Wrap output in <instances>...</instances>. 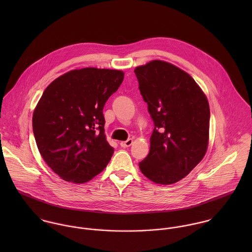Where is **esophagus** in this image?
I'll use <instances>...</instances> for the list:
<instances>
[{"label":"esophagus","instance_id":"1","mask_svg":"<svg viewBox=\"0 0 252 252\" xmlns=\"http://www.w3.org/2000/svg\"><path fill=\"white\" fill-rule=\"evenodd\" d=\"M132 144H133V140L129 139V140L125 141V142H121V143H120V146H121V147H129Z\"/></svg>","mask_w":252,"mask_h":252}]
</instances>
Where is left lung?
<instances>
[{"label":"left lung","instance_id":"obj_1","mask_svg":"<svg viewBox=\"0 0 252 252\" xmlns=\"http://www.w3.org/2000/svg\"><path fill=\"white\" fill-rule=\"evenodd\" d=\"M139 89L154 122L148 155L139 163L158 184L186 177L204 158L209 144L210 106L195 80L180 68L154 60L135 69Z\"/></svg>","mask_w":252,"mask_h":252}]
</instances>
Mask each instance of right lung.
Masks as SVG:
<instances>
[{
	"label": "right lung",
	"mask_w": 252,
	"mask_h": 252,
	"mask_svg": "<svg viewBox=\"0 0 252 252\" xmlns=\"http://www.w3.org/2000/svg\"><path fill=\"white\" fill-rule=\"evenodd\" d=\"M124 72L84 68L66 72L44 90L33 114L40 155L61 179L84 183L108 164L113 147L105 135L103 108Z\"/></svg>",
	"instance_id": "right-lung-1"
}]
</instances>
